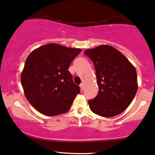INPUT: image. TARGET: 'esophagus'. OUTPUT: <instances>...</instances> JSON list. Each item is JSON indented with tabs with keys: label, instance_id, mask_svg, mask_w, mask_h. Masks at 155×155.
Instances as JSON below:
<instances>
[{
	"label": "esophagus",
	"instance_id": "obj_1",
	"mask_svg": "<svg viewBox=\"0 0 155 155\" xmlns=\"http://www.w3.org/2000/svg\"><path fill=\"white\" fill-rule=\"evenodd\" d=\"M80 87H81V91H83V90H84V84L83 83H81V85H80Z\"/></svg>",
	"mask_w": 155,
	"mask_h": 155
}]
</instances>
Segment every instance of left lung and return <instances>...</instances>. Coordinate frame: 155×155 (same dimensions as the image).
Instances as JSON below:
<instances>
[{"label":"left lung","mask_w":155,"mask_h":155,"mask_svg":"<svg viewBox=\"0 0 155 155\" xmlns=\"http://www.w3.org/2000/svg\"><path fill=\"white\" fill-rule=\"evenodd\" d=\"M96 73L98 93L88 101L90 108L103 117H113L124 111L136 95L138 84L136 69L119 51L109 45L88 49Z\"/></svg>","instance_id":"left-lung-1"}]
</instances>
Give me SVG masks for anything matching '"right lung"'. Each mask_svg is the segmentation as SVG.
<instances>
[{"label":"right lung","instance_id":"1","mask_svg":"<svg viewBox=\"0 0 155 155\" xmlns=\"http://www.w3.org/2000/svg\"><path fill=\"white\" fill-rule=\"evenodd\" d=\"M81 49L48 44L32 51L21 74L24 94L36 110L53 116L68 112L80 93L68 69Z\"/></svg>","mask_w":155,"mask_h":155}]
</instances>
